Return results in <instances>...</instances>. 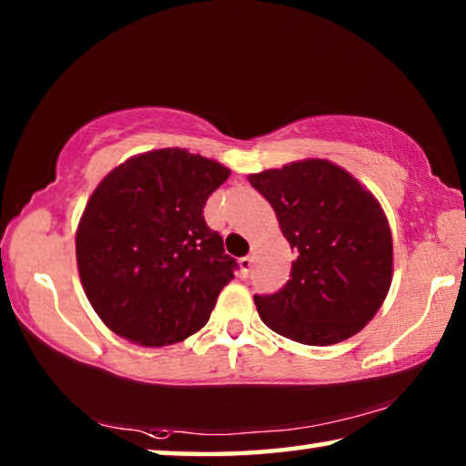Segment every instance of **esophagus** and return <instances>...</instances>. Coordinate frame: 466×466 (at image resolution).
<instances>
[{"label": "esophagus", "mask_w": 466, "mask_h": 466, "mask_svg": "<svg viewBox=\"0 0 466 466\" xmlns=\"http://www.w3.org/2000/svg\"><path fill=\"white\" fill-rule=\"evenodd\" d=\"M240 275H242V278H248V275H250V267H252V257H242L240 258Z\"/></svg>", "instance_id": "obj_1"}]
</instances>
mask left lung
Here are the masks:
<instances>
[{
	"label": "left lung",
	"mask_w": 466,
	"mask_h": 466,
	"mask_svg": "<svg viewBox=\"0 0 466 466\" xmlns=\"http://www.w3.org/2000/svg\"><path fill=\"white\" fill-rule=\"evenodd\" d=\"M248 180L271 203L296 250L286 286L255 296L258 317L304 345L356 335L390 288L392 236L380 203L329 160L291 162Z\"/></svg>",
	"instance_id": "left-lung-1"
}]
</instances>
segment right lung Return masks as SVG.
<instances>
[{"label": "right lung", "mask_w": 466, "mask_h": 466, "mask_svg": "<svg viewBox=\"0 0 466 466\" xmlns=\"http://www.w3.org/2000/svg\"><path fill=\"white\" fill-rule=\"evenodd\" d=\"M230 170L187 149L129 157L102 178L77 226L76 257L102 322L146 347L205 327L238 263L203 218Z\"/></svg>", "instance_id": "1"}]
</instances>
